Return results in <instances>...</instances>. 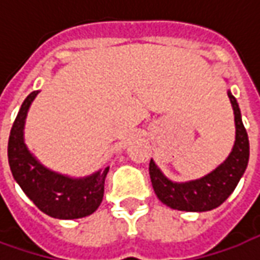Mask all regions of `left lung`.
Instances as JSON below:
<instances>
[{
    "mask_svg": "<svg viewBox=\"0 0 260 260\" xmlns=\"http://www.w3.org/2000/svg\"><path fill=\"white\" fill-rule=\"evenodd\" d=\"M234 110L235 142L229 157L202 178L188 182H173L150 160L149 174L153 189L164 205L184 212H207L216 209L229 198L244 175L249 160V141L235 97L227 91Z\"/></svg>",
    "mask_w": 260,
    "mask_h": 260,
    "instance_id": "1",
    "label": "left lung"
}]
</instances>
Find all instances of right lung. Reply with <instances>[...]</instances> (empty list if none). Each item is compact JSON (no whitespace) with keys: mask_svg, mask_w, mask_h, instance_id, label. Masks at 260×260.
I'll use <instances>...</instances> for the list:
<instances>
[{"mask_svg":"<svg viewBox=\"0 0 260 260\" xmlns=\"http://www.w3.org/2000/svg\"><path fill=\"white\" fill-rule=\"evenodd\" d=\"M39 90L22 103L8 141V161L15 181L43 213L54 218H80L96 212L104 195L108 167L89 177L71 178L48 170L27 149L23 138L25 121Z\"/></svg>","mask_w":260,"mask_h":260,"instance_id":"right-lung-1","label":"right lung"}]
</instances>
